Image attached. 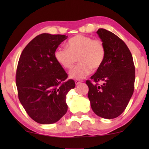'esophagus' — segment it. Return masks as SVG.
I'll list each match as a JSON object with an SVG mask.
<instances>
[{
  "label": "esophagus",
  "mask_w": 149,
  "mask_h": 149,
  "mask_svg": "<svg viewBox=\"0 0 149 149\" xmlns=\"http://www.w3.org/2000/svg\"><path fill=\"white\" fill-rule=\"evenodd\" d=\"M83 82V81H81V80H78V79H77V80H75V85H79V84H81V83Z\"/></svg>",
  "instance_id": "1"
}]
</instances>
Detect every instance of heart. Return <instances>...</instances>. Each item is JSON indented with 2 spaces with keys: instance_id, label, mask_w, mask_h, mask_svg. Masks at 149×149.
Listing matches in <instances>:
<instances>
[{
  "instance_id": "1",
  "label": "heart",
  "mask_w": 149,
  "mask_h": 149,
  "mask_svg": "<svg viewBox=\"0 0 149 149\" xmlns=\"http://www.w3.org/2000/svg\"><path fill=\"white\" fill-rule=\"evenodd\" d=\"M66 48H58L54 52L56 62L66 69H71L77 62L79 64L69 73L73 79H82L87 77L92 68L97 70L101 66L106 56L103 42L99 39L83 35H75L67 42Z\"/></svg>"
}]
</instances>
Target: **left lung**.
<instances>
[{
	"mask_svg": "<svg viewBox=\"0 0 149 149\" xmlns=\"http://www.w3.org/2000/svg\"><path fill=\"white\" fill-rule=\"evenodd\" d=\"M97 33L104 45L106 56L101 66L91 77L94 84L86 81L88 98L96 114L113 119L122 114L132 97L135 66L130 50L117 35L104 29H99Z\"/></svg>",
	"mask_w": 149,
	"mask_h": 149,
	"instance_id": "left-lung-1",
	"label": "left lung"
}]
</instances>
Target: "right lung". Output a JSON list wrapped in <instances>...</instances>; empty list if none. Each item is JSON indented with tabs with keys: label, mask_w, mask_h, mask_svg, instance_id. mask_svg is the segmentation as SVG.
<instances>
[{
	"label": "right lung",
	"mask_w": 149,
	"mask_h": 149,
	"mask_svg": "<svg viewBox=\"0 0 149 149\" xmlns=\"http://www.w3.org/2000/svg\"><path fill=\"white\" fill-rule=\"evenodd\" d=\"M68 38L64 35L42 33L22 51L16 71L18 98L30 118L41 124L58 121L68 110L66 95L75 84L56 62L54 52Z\"/></svg>",
	"instance_id": "obj_1"
}]
</instances>
